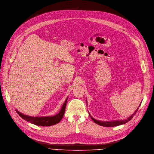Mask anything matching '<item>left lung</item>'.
<instances>
[{
	"mask_svg": "<svg viewBox=\"0 0 154 154\" xmlns=\"http://www.w3.org/2000/svg\"><path fill=\"white\" fill-rule=\"evenodd\" d=\"M141 104L139 105V106H141ZM138 109H137L136 110L135 112L134 113V114H133L131 116H130L128 119H126L125 120H120V121H111V122H103V121H99V120H97L94 119H93L89 114V116L91 118V119L94 121V123H97V125H101V126H103V127H116V126H119V125H122V124H125L126 123H127L128 122H129L130 120H131V119L133 118V116H134L136 114V112L137 111Z\"/></svg>",
	"mask_w": 154,
	"mask_h": 154,
	"instance_id": "1",
	"label": "left lung"
}]
</instances>
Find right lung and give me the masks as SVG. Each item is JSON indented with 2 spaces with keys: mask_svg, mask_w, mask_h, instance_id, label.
<instances>
[{
  "mask_svg": "<svg viewBox=\"0 0 154 154\" xmlns=\"http://www.w3.org/2000/svg\"><path fill=\"white\" fill-rule=\"evenodd\" d=\"M67 100L65 101L63 105V107L60 111V112L54 116L52 117H32L25 116L23 114H21L20 112H18L17 110V112L19 114V116L24 120L29 122L32 124H34L35 125L38 126H42V127H48V126H51L53 125L57 124L59 123L61 119H63V117L64 114V112L66 109V106L67 103Z\"/></svg>",
  "mask_w": 154,
  "mask_h": 154,
  "instance_id": "add662e5",
  "label": "right lung"
}]
</instances>
